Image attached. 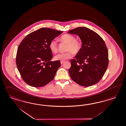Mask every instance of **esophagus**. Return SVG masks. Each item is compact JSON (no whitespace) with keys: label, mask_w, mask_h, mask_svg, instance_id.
<instances>
[{"label":"esophagus","mask_w":126,"mask_h":126,"mask_svg":"<svg viewBox=\"0 0 126 126\" xmlns=\"http://www.w3.org/2000/svg\"><path fill=\"white\" fill-rule=\"evenodd\" d=\"M64 63V61H61V64H63V63Z\"/></svg>","instance_id":"1"}]
</instances>
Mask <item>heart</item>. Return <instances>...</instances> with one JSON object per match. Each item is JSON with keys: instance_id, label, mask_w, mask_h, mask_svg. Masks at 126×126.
I'll use <instances>...</instances> for the list:
<instances>
[{"instance_id": "b5f03b06", "label": "heart", "mask_w": 126, "mask_h": 126, "mask_svg": "<svg viewBox=\"0 0 126 126\" xmlns=\"http://www.w3.org/2000/svg\"><path fill=\"white\" fill-rule=\"evenodd\" d=\"M61 42L67 43L66 50L68 51L65 53H59L55 56L56 60L64 61L70 59L73 56V53H77L81 48V43L76 40V38L73 35L65 34L63 35L60 39ZM49 47L52 52L56 53L57 51V45L56 41L52 40L49 44Z\"/></svg>"}]
</instances>
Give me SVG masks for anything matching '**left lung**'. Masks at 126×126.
<instances>
[{"label":"left lung","instance_id":"obj_1","mask_svg":"<svg viewBox=\"0 0 126 126\" xmlns=\"http://www.w3.org/2000/svg\"><path fill=\"white\" fill-rule=\"evenodd\" d=\"M68 33L78 35L82 47L71 60L69 72L74 82L83 86L97 84L102 79L108 65V53L106 44L97 33L85 27L70 30Z\"/></svg>","mask_w":126,"mask_h":126}]
</instances>
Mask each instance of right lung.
Wrapping results in <instances>:
<instances>
[{"mask_svg":"<svg viewBox=\"0 0 126 126\" xmlns=\"http://www.w3.org/2000/svg\"><path fill=\"white\" fill-rule=\"evenodd\" d=\"M63 32L43 28L29 33L20 43L16 64L22 79L28 85L40 87L54 79L61 63L51 61L53 56L49 44Z\"/></svg>","mask_w":126,"mask_h":126,"instance_id":"add662e5","label":"right lung"}]
</instances>
